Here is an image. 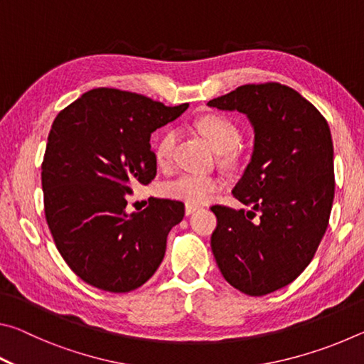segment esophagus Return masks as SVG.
Returning <instances> with one entry per match:
<instances>
[{
    "label": "esophagus",
    "instance_id": "esophagus-1",
    "mask_svg": "<svg viewBox=\"0 0 364 364\" xmlns=\"http://www.w3.org/2000/svg\"><path fill=\"white\" fill-rule=\"evenodd\" d=\"M196 210H199V207H197V205L186 204V207H184V212H186V215H193Z\"/></svg>",
    "mask_w": 364,
    "mask_h": 364
}]
</instances>
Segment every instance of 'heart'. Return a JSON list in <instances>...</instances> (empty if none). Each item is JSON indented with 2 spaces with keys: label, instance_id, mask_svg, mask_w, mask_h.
Segmentation results:
<instances>
[{
  "label": "heart",
  "instance_id": "heart-1",
  "mask_svg": "<svg viewBox=\"0 0 364 364\" xmlns=\"http://www.w3.org/2000/svg\"><path fill=\"white\" fill-rule=\"evenodd\" d=\"M196 128L208 144L218 154H226L236 149L241 141V132L234 123L223 115H204L196 122ZM176 141L175 130H165L160 134L156 146H154V156L159 165H167L170 162L171 151H173ZM221 188V180L217 176L205 175H191L184 173L175 180L165 183L160 193L168 199L186 202L191 205L205 204L210 197Z\"/></svg>",
  "mask_w": 364,
  "mask_h": 364
}]
</instances>
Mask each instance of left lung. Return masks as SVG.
<instances>
[{
  "label": "left lung",
  "instance_id": "8db88e82",
  "mask_svg": "<svg viewBox=\"0 0 364 364\" xmlns=\"http://www.w3.org/2000/svg\"><path fill=\"white\" fill-rule=\"evenodd\" d=\"M245 114L254 152L232 196L250 210L213 205L212 252L223 278L260 297L291 284L315 257L334 200L328 122L281 83L242 85L207 102Z\"/></svg>",
  "mask_w": 364,
  "mask_h": 364
}]
</instances>
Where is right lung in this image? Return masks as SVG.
Segmentation results:
<instances>
[{
	"instance_id": "add662e5",
	"label": "right lung",
	"mask_w": 364,
	"mask_h": 364,
	"mask_svg": "<svg viewBox=\"0 0 364 364\" xmlns=\"http://www.w3.org/2000/svg\"><path fill=\"white\" fill-rule=\"evenodd\" d=\"M188 106L96 88L54 119L41 164L45 215L59 254L90 286L130 292L162 263L184 204L151 197L144 210L127 213V196L157 173L151 134Z\"/></svg>"
}]
</instances>
